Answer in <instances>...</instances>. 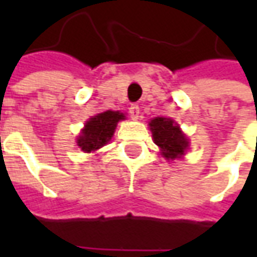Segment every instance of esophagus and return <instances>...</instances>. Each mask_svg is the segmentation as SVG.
Segmentation results:
<instances>
[{
  "instance_id": "34e87169",
  "label": "esophagus",
  "mask_w": 257,
  "mask_h": 257,
  "mask_svg": "<svg viewBox=\"0 0 257 257\" xmlns=\"http://www.w3.org/2000/svg\"><path fill=\"white\" fill-rule=\"evenodd\" d=\"M129 115L134 118V119H139L140 108L138 104H132V106L129 107Z\"/></svg>"
}]
</instances>
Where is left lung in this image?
<instances>
[{
	"label": "left lung",
	"mask_w": 257,
	"mask_h": 257,
	"mask_svg": "<svg viewBox=\"0 0 257 257\" xmlns=\"http://www.w3.org/2000/svg\"><path fill=\"white\" fill-rule=\"evenodd\" d=\"M150 129L156 145L161 147L162 154L168 160L179 158L187 150V138L171 118L157 117L151 119Z\"/></svg>",
	"instance_id": "left-lung-1"
}]
</instances>
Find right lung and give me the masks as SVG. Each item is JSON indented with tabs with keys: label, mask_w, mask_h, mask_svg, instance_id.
Instances as JSON below:
<instances>
[{
	"label": "right lung",
	"mask_w": 257,
	"mask_h": 257,
	"mask_svg": "<svg viewBox=\"0 0 257 257\" xmlns=\"http://www.w3.org/2000/svg\"><path fill=\"white\" fill-rule=\"evenodd\" d=\"M119 119H125V115L119 111H104L90 118L85 123V128L79 135L77 145L85 153H90L100 149L111 139L114 129Z\"/></svg>",
	"instance_id": "obj_1"
}]
</instances>
